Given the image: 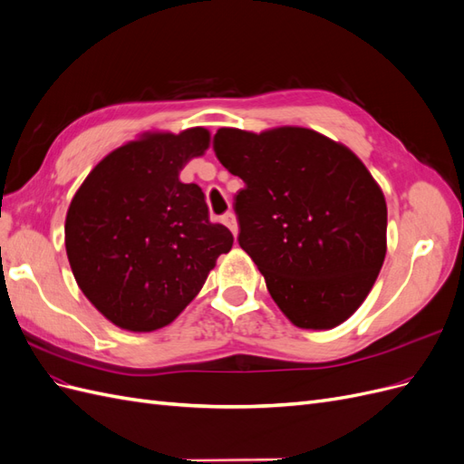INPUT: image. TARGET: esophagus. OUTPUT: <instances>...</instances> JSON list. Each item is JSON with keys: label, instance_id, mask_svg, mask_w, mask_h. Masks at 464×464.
Returning a JSON list of instances; mask_svg holds the SVG:
<instances>
[{"label": "esophagus", "instance_id": "esophagus-1", "mask_svg": "<svg viewBox=\"0 0 464 464\" xmlns=\"http://www.w3.org/2000/svg\"><path fill=\"white\" fill-rule=\"evenodd\" d=\"M222 222L227 224V227L232 230L234 236H237V220H236V215H234V213H224V215H222Z\"/></svg>", "mask_w": 464, "mask_h": 464}]
</instances>
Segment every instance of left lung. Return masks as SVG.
Wrapping results in <instances>:
<instances>
[{
    "instance_id": "1",
    "label": "left lung",
    "mask_w": 464,
    "mask_h": 464,
    "mask_svg": "<svg viewBox=\"0 0 464 464\" xmlns=\"http://www.w3.org/2000/svg\"><path fill=\"white\" fill-rule=\"evenodd\" d=\"M220 164L246 188L234 198L242 249L294 325L333 329L366 300L387 251L382 188L356 154L305 128H222Z\"/></svg>"
}]
</instances>
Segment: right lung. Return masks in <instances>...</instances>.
I'll use <instances>...</instances> for the list:
<instances>
[{"label":"right lung","mask_w":464,"mask_h":464,"mask_svg":"<svg viewBox=\"0 0 464 464\" xmlns=\"http://www.w3.org/2000/svg\"><path fill=\"white\" fill-rule=\"evenodd\" d=\"M208 131L147 133L98 162L65 218V249L91 304L114 325L149 333L198 296L232 232L208 220L184 166L208 149Z\"/></svg>","instance_id":"right-lung-1"}]
</instances>
